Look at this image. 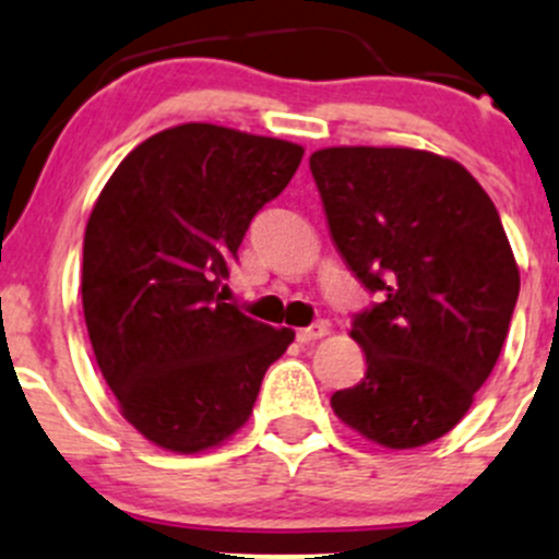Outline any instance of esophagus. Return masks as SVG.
I'll list each match as a JSON object with an SVG mask.
<instances>
[{"instance_id": "esophagus-1", "label": "esophagus", "mask_w": 559, "mask_h": 559, "mask_svg": "<svg viewBox=\"0 0 559 559\" xmlns=\"http://www.w3.org/2000/svg\"><path fill=\"white\" fill-rule=\"evenodd\" d=\"M326 335V324L324 321H313L311 326H302V330H297V341L300 343H313L319 341V337Z\"/></svg>"}]
</instances>
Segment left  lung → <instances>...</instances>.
I'll return each instance as SVG.
<instances>
[{"mask_svg":"<svg viewBox=\"0 0 559 559\" xmlns=\"http://www.w3.org/2000/svg\"><path fill=\"white\" fill-rule=\"evenodd\" d=\"M311 173L337 251L376 295L352 319L365 379L332 408L381 447H425L467 414L509 335L520 270L498 207L427 151L324 148Z\"/></svg>","mask_w":559,"mask_h":559,"instance_id":"8db88e82","label":"left lung"}]
</instances>
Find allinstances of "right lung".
Segmentation results:
<instances>
[{"instance_id":"obj_1","label":"right lung","mask_w":559,"mask_h":559,"mask_svg":"<svg viewBox=\"0 0 559 559\" xmlns=\"http://www.w3.org/2000/svg\"><path fill=\"white\" fill-rule=\"evenodd\" d=\"M302 148L180 123L110 175L83 238V316L121 414L156 447L194 454L246 425L295 332L224 302L248 224Z\"/></svg>"}]
</instances>
